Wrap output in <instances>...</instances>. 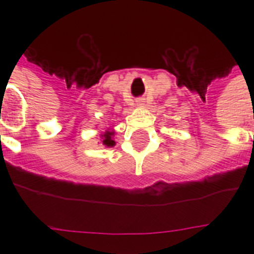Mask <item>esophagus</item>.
Here are the masks:
<instances>
[{
	"label": "esophagus",
	"mask_w": 254,
	"mask_h": 254,
	"mask_svg": "<svg viewBox=\"0 0 254 254\" xmlns=\"http://www.w3.org/2000/svg\"><path fill=\"white\" fill-rule=\"evenodd\" d=\"M137 104H138V105H143V104H145V101H143V99H138L137 100Z\"/></svg>",
	"instance_id": "esophagus-1"
}]
</instances>
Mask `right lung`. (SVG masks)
I'll return each instance as SVG.
<instances>
[{"instance_id": "add662e5", "label": "right lung", "mask_w": 254, "mask_h": 254, "mask_svg": "<svg viewBox=\"0 0 254 254\" xmlns=\"http://www.w3.org/2000/svg\"><path fill=\"white\" fill-rule=\"evenodd\" d=\"M113 135H115V130H111L108 129L107 131H104L103 134H100V138H101V142L105 147H112L115 146V139H113Z\"/></svg>"}]
</instances>
